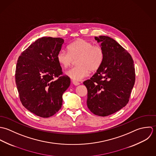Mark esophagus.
<instances>
[{
	"mask_svg": "<svg viewBox=\"0 0 156 156\" xmlns=\"http://www.w3.org/2000/svg\"><path fill=\"white\" fill-rule=\"evenodd\" d=\"M72 83L75 85V86H78L80 84V83L79 82H77V81H72Z\"/></svg>",
	"mask_w": 156,
	"mask_h": 156,
	"instance_id": "obj_1",
	"label": "esophagus"
}]
</instances>
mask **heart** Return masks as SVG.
<instances>
[{"mask_svg": "<svg viewBox=\"0 0 156 156\" xmlns=\"http://www.w3.org/2000/svg\"><path fill=\"white\" fill-rule=\"evenodd\" d=\"M68 52L60 50L57 60L63 68H67L76 59V66L66 72V75L75 81H79L88 76L89 71L98 70L104 62V51L101 46L83 39L77 40L70 43Z\"/></svg>", "mask_w": 156, "mask_h": 156, "instance_id": "obj_1", "label": "heart"}]
</instances>
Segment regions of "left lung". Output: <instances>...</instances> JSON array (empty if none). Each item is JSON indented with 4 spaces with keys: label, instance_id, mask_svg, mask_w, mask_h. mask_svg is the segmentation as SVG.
I'll return each instance as SVG.
<instances>
[{
    "label": "left lung",
    "instance_id": "1",
    "mask_svg": "<svg viewBox=\"0 0 156 156\" xmlns=\"http://www.w3.org/2000/svg\"><path fill=\"white\" fill-rule=\"evenodd\" d=\"M104 51L102 64L83 84L87 89V105L99 116L113 114L129 101L135 83V69L130 54L114 39L95 37Z\"/></svg>",
    "mask_w": 156,
    "mask_h": 156
}]
</instances>
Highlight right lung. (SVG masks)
Segmentation results:
<instances>
[{
	"mask_svg": "<svg viewBox=\"0 0 156 156\" xmlns=\"http://www.w3.org/2000/svg\"><path fill=\"white\" fill-rule=\"evenodd\" d=\"M63 43L62 38H40L17 60L15 78L20 101L28 110L41 118L51 117L59 111L62 94L70 84V78L62 75L57 60Z\"/></svg>",
	"mask_w": 156,
	"mask_h": 156,
	"instance_id": "add662e5",
	"label": "right lung"
}]
</instances>
